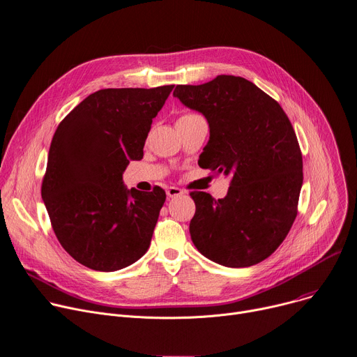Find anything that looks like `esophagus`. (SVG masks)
<instances>
[{
  "label": "esophagus",
  "instance_id": "esophagus-1",
  "mask_svg": "<svg viewBox=\"0 0 357 357\" xmlns=\"http://www.w3.org/2000/svg\"><path fill=\"white\" fill-rule=\"evenodd\" d=\"M183 191L176 186H169L168 189H166V195H168V198H175V197H179L182 195Z\"/></svg>",
  "mask_w": 357,
  "mask_h": 357
}]
</instances>
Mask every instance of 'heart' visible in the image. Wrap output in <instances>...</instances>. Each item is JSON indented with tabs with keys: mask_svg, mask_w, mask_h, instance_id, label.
I'll use <instances>...</instances> for the list:
<instances>
[{
	"mask_svg": "<svg viewBox=\"0 0 357 357\" xmlns=\"http://www.w3.org/2000/svg\"><path fill=\"white\" fill-rule=\"evenodd\" d=\"M194 116H199V114H195V113H185V114H182L179 119H186V117H194Z\"/></svg>",
	"mask_w": 357,
	"mask_h": 357,
	"instance_id": "obj_1",
	"label": "heart"
}]
</instances>
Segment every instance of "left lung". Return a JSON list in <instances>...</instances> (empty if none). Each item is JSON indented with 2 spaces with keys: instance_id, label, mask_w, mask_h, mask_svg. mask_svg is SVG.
Listing matches in <instances>:
<instances>
[{
  "instance_id": "1",
  "label": "left lung",
  "mask_w": 357,
  "mask_h": 357,
  "mask_svg": "<svg viewBox=\"0 0 357 357\" xmlns=\"http://www.w3.org/2000/svg\"><path fill=\"white\" fill-rule=\"evenodd\" d=\"M174 96L201 112L209 140L199 166L231 176L228 194L213 199L191 192L197 211L189 224L194 245L225 267L261 263L286 238L303 185V156L296 132L281 106L244 77L217 76Z\"/></svg>"
}]
</instances>
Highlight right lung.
Segmentation results:
<instances>
[{
    "mask_svg": "<svg viewBox=\"0 0 357 357\" xmlns=\"http://www.w3.org/2000/svg\"><path fill=\"white\" fill-rule=\"evenodd\" d=\"M174 89H102L60 122L41 198L61 247L96 271L122 270L144 255L166 199L162 188L123 186L129 160L144 158L152 119Z\"/></svg>",
    "mask_w": 357,
    "mask_h": 357,
    "instance_id": "1",
    "label": "right lung"
}]
</instances>
